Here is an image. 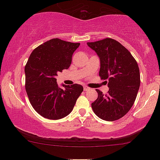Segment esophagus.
<instances>
[{"label":"esophagus","instance_id":"34e87169","mask_svg":"<svg viewBox=\"0 0 160 160\" xmlns=\"http://www.w3.org/2000/svg\"><path fill=\"white\" fill-rule=\"evenodd\" d=\"M83 89H84L85 91H88V90H90L91 88H90L88 87V86H84V87H83Z\"/></svg>","mask_w":160,"mask_h":160}]
</instances>
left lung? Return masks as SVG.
Here are the masks:
<instances>
[{
  "mask_svg": "<svg viewBox=\"0 0 160 160\" xmlns=\"http://www.w3.org/2000/svg\"><path fill=\"white\" fill-rule=\"evenodd\" d=\"M100 58L99 76L109 88L107 94L96 89L98 98L91 103L94 113L106 121L122 118L131 109L140 87V72L127 48L112 38L88 42Z\"/></svg>",
  "mask_w": 160,
  "mask_h": 160,
  "instance_id": "obj_1",
  "label": "left lung"
}]
</instances>
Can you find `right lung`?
<instances>
[{
    "instance_id": "obj_1",
    "label": "right lung",
    "mask_w": 160,
    "mask_h": 160,
    "mask_svg": "<svg viewBox=\"0 0 160 160\" xmlns=\"http://www.w3.org/2000/svg\"><path fill=\"white\" fill-rule=\"evenodd\" d=\"M79 42L53 38L38 46L24 67L25 89L30 102L38 114L49 120H59L72 111L83 91L81 85L58 86L56 76L67 69Z\"/></svg>"
}]
</instances>
